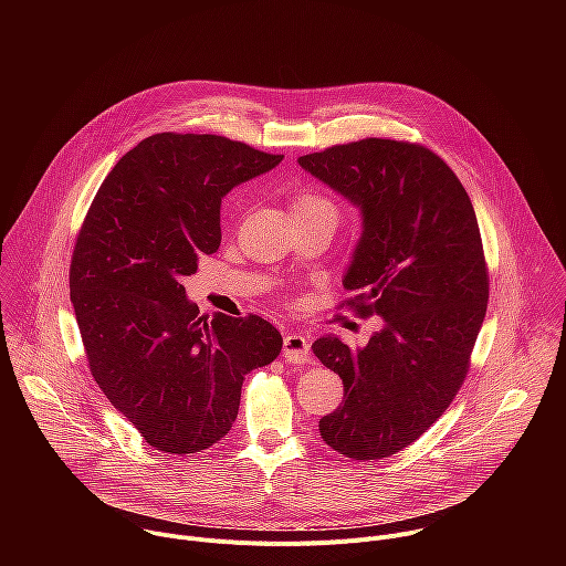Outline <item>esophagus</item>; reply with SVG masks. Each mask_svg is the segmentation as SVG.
I'll use <instances>...</instances> for the list:
<instances>
[{
  "label": "esophagus",
  "instance_id": "34e87169",
  "mask_svg": "<svg viewBox=\"0 0 566 566\" xmlns=\"http://www.w3.org/2000/svg\"><path fill=\"white\" fill-rule=\"evenodd\" d=\"M282 356L286 358V363H295V365L308 363V356H311L308 340H306L304 336H300V334H289V336H284Z\"/></svg>",
  "mask_w": 566,
  "mask_h": 566
}]
</instances>
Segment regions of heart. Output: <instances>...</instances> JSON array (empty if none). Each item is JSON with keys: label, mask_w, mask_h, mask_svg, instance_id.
<instances>
[{"label": "heart", "mask_w": 566, "mask_h": 566, "mask_svg": "<svg viewBox=\"0 0 566 566\" xmlns=\"http://www.w3.org/2000/svg\"><path fill=\"white\" fill-rule=\"evenodd\" d=\"M293 219L295 221H322L332 228L338 223L340 208L336 199L319 188H300L293 195Z\"/></svg>", "instance_id": "1"}]
</instances>
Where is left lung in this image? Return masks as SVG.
Instances as JSON below:
<instances>
[{
  "mask_svg": "<svg viewBox=\"0 0 566 566\" xmlns=\"http://www.w3.org/2000/svg\"><path fill=\"white\" fill-rule=\"evenodd\" d=\"M315 179L363 212L343 280L358 315L382 317L360 349L313 343L343 378L345 400L319 419L336 452L369 461L415 443L452 402L489 306V266L470 197L426 145L363 138L300 156Z\"/></svg>",
  "mask_w": 566,
  "mask_h": 566,
  "instance_id": "8db88e82",
  "label": "left lung"
}]
</instances>
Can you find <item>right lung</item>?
<instances>
[{
	"mask_svg": "<svg viewBox=\"0 0 566 566\" xmlns=\"http://www.w3.org/2000/svg\"><path fill=\"white\" fill-rule=\"evenodd\" d=\"M282 158L217 134H154L118 160L80 226L69 289L87 363L154 450L184 457L223 439L244 376L280 356L271 322L201 315L181 280L221 244V199Z\"/></svg>",
	"mask_w": 566,
	"mask_h": 566,
	"instance_id": "obj_1",
	"label": "right lung"
}]
</instances>
